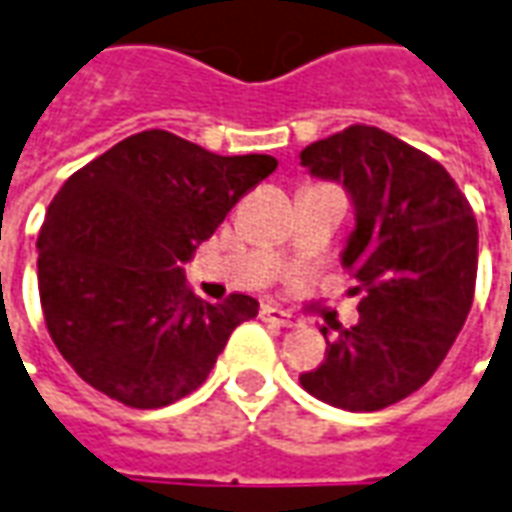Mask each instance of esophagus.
Segmentation results:
<instances>
[{"label":"esophagus","instance_id":"obj_1","mask_svg":"<svg viewBox=\"0 0 512 512\" xmlns=\"http://www.w3.org/2000/svg\"><path fill=\"white\" fill-rule=\"evenodd\" d=\"M262 320L273 322V325H281V328H295L297 325V322L292 320V314L278 306H262Z\"/></svg>","mask_w":512,"mask_h":512}]
</instances>
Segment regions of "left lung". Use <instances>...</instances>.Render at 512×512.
I'll list each match as a JSON object with an SVG mask.
<instances>
[{
  "label": "left lung",
  "instance_id": "1",
  "mask_svg": "<svg viewBox=\"0 0 512 512\" xmlns=\"http://www.w3.org/2000/svg\"><path fill=\"white\" fill-rule=\"evenodd\" d=\"M300 165L342 181L355 231L342 264L355 275L358 325L336 328L300 386L344 411H380L433 378L469 317L477 220L444 165L378 126L355 123L300 151Z\"/></svg>",
  "mask_w": 512,
  "mask_h": 512
}]
</instances>
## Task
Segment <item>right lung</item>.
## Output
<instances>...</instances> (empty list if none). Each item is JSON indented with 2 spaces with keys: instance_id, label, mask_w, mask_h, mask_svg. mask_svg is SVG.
Wrapping results in <instances>:
<instances>
[{
  "instance_id": "1",
  "label": "right lung",
  "mask_w": 512,
  "mask_h": 512,
  "mask_svg": "<svg viewBox=\"0 0 512 512\" xmlns=\"http://www.w3.org/2000/svg\"><path fill=\"white\" fill-rule=\"evenodd\" d=\"M275 168L267 154L220 157L148 129L65 181L38 237V292L49 336L79 378L143 411L209 378L259 303H206L181 264Z\"/></svg>"
}]
</instances>
